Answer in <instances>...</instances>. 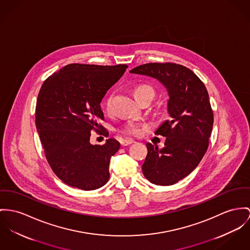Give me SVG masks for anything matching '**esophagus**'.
<instances>
[{
    "mask_svg": "<svg viewBox=\"0 0 250 250\" xmlns=\"http://www.w3.org/2000/svg\"><path fill=\"white\" fill-rule=\"evenodd\" d=\"M133 143H134L133 140H124V141L121 142V145H122L123 146H129V145H131V144H133Z\"/></svg>",
    "mask_w": 250,
    "mask_h": 250,
    "instance_id": "esophagus-1",
    "label": "esophagus"
}]
</instances>
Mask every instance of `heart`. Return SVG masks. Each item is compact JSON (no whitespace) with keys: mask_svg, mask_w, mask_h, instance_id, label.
Returning <instances> with one entry per match:
<instances>
[{"mask_svg":"<svg viewBox=\"0 0 250 250\" xmlns=\"http://www.w3.org/2000/svg\"><path fill=\"white\" fill-rule=\"evenodd\" d=\"M132 93H133V96L135 97L136 100L145 96H149L152 98L154 95V90L153 88L148 84H139L133 88ZM110 105H111V97H108V98H106V100L104 102V106H105L106 111L110 110ZM143 128H144V125H142L138 123L127 122L121 126L120 130L122 133L127 135V136H139L142 133Z\"/></svg>","mask_w":250,"mask_h":250,"instance_id":"heart-1","label":"heart"}]
</instances>
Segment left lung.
<instances>
[{
	"label": "left lung",
	"instance_id": "left-lung-1",
	"mask_svg": "<svg viewBox=\"0 0 250 250\" xmlns=\"http://www.w3.org/2000/svg\"><path fill=\"white\" fill-rule=\"evenodd\" d=\"M130 73L155 78L168 91L170 118L155 132L167 137L165 147L147 143L142 169L150 183L171 186L192 172L208 150L214 121L208 90L189 68L174 62L145 63Z\"/></svg>",
	"mask_w": 250,
	"mask_h": 250
}]
</instances>
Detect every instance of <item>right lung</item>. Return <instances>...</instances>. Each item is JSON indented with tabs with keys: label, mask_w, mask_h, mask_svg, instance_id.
I'll list each match as a JSON object with an SVG mask.
<instances>
[{
	"label": "right lung",
	"mask_w": 250,
	"mask_h": 250,
	"mask_svg": "<svg viewBox=\"0 0 250 250\" xmlns=\"http://www.w3.org/2000/svg\"><path fill=\"white\" fill-rule=\"evenodd\" d=\"M126 64L70 63L47 78L39 92L35 123L45 158L64 184L83 190L104 186L110 158L120 143L110 138L91 145V131L108 136L102 99L123 76Z\"/></svg>",
	"instance_id": "right-lung-1"
}]
</instances>
